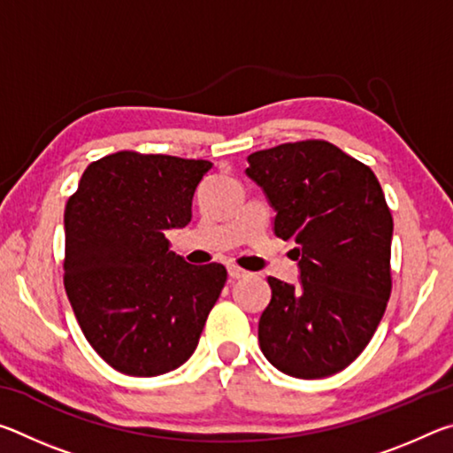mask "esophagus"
Here are the masks:
<instances>
[{
  "label": "esophagus",
  "mask_w": 453,
  "mask_h": 453,
  "mask_svg": "<svg viewBox=\"0 0 453 453\" xmlns=\"http://www.w3.org/2000/svg\"><path fill=\"white\" fill-rule=\"evenodd\" d=\"M227 273H229V278H234V280H240V278H245V275H248V272L242 270V267H237V265H229Z\"/></svg>",
  "instance_id": "obj_1"
}]
</instances>
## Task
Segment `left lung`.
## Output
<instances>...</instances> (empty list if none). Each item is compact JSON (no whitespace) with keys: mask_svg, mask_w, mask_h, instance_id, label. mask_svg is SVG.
Returning a JSON list of instances; mask_svg holds the SVG:
<instances>
[{"mask_svg":"<svg viewBox=\"0 0 453 453\" xmlns=\"http://www.w3.org/2000/svg\"><path fill=\"white\" fill-rule=\"evenodd\" d=\"M245 173L294 240L300 283L267 278L257 340L267 362L302 380L346 370L378 329L392 294L394 219L375 173L324 140L248 156Z\"/></svg>","mask_w":453,"mask_h":453,"instance_id":"left-lung-1","label":"left lung"}]
</instances>
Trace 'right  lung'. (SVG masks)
Masks as SVG:
<instances>
[{"label":"right lung","instance_id":"right-lung-1","mask_svg":"<svg viewBox=\"0 0 453 453\" xmlns=\"http://www.w3.org/2000/svg\"><path fill=\"white\" fill-rule=\"evenodd\" d=\"M205 159L118 151L89 164L67 199L64 286L86 340L137 378L188 362L226 286L221 264L189 265L165 229L191 221Z\"/></svg>","mask_w":453,"mask_h":453}]
</instances>
